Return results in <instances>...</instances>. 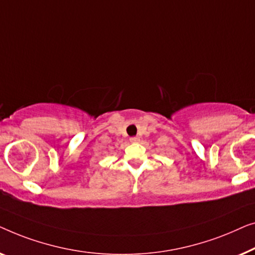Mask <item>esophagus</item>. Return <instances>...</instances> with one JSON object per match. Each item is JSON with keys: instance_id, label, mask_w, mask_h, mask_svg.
I'll use <instances>...</instances> for the list:
<instances>
[{"instance_id": "34e87169", "label": "esophagus", "mask_w": 255, "mask_h": 255, "mask_svg": "<svg viewBox=\"0 0 255 255\" xmlns=\"http://www.w3.org/2000/svg\"><path fill=\"white\" fill-rule=\"evenodd\" d=\"M138 141H139L138 137H130V142L131 143H136V142H138Z\"/></svg>"}]
</instances>
